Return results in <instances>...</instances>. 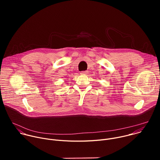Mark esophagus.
I'll use <instances>...</instances> for the list:
<instances>
[{"instance_id":"1","label":"esophagus","mask_w":160,"mask_h":160,"mask_svg":"<svg viewBox=\"0 0 160 160\" xmlns=\"http://www.w3.org/2000/svg\"><path fill=\"white\" fill-rule=\"evenodd\" d=\"M87 73H88V71H83L80 73V74L81 75H86V74H87Z\"/></svg>"}]
</instances>
